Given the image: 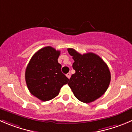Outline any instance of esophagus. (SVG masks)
<instances>
[{"label":"esophagus","instance_id":"1","mask_svg":"<svg viewBox=\"0 0 132 132\" xmlns=\"http://www.w3.org/2000/svg\"><path fill=\"white\" fill-rule=\"evenodd\" d=\"M66 76H67V77L69 79L70 78H71V73H70V72H69V73H67V75H66Z\"/></svg>","mask_w":132,"mask_h":132}]
</instances>
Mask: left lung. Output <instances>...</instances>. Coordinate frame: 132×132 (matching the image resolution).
<instances>
[{"instance_id": "1", "label": "left lung", "mask_w": 132, "mask_h": 132, "mask_svg": "<svg viewBox=\"0 0 132 132\" xmlns=\"http://www.w3.org/2000/svg\"><path fill=\"white\" fill-rule=\"evenodd\" d=\"M75 62L72 68L76 72L68 83L74 95L80 101L90 103L105 93L111 81L107 64L92 52L81 54L73 48L67 49Z\"/></svg>"}]
</instances>
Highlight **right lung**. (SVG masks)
Here are the masks:
<instances>
[{"mask_svg":"<svg viewBox=\"0 0 132 132\" xmlns=\"http://www.w3.org/2000/svg\"><path fill=\"white\" fill-rule=\"evenodd\" d=\"M60 51L45 46L34 54L26 67L25 80L30 93L42 101L57 96L60 89L69 81L57 61Z\"/></svg>","mask_w":132,"mask_h":132,"instance_id":"obj_1","label":"right lung"}]
</instances>
